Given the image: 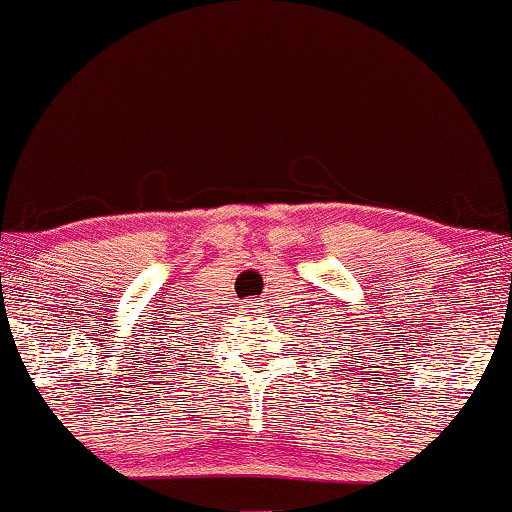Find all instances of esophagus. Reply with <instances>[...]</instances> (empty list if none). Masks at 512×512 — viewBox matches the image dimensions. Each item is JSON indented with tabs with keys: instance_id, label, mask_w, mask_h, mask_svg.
I'll use <instances>...</instances> for the list:
<instances>
[{
	"instance_id": "1",
	"label": "esophagus",
	"mask_w": 512,
	"mask_h": 512,
	"mask_svg": "<svg viewBox=\"0 0 512 512\" xmlns=\"http://www.w3.org/2000/svg\"><path fill=\"white\" fill-rule=\"evenodd\" d=\"M242 305H244V310H247V313H261L263 303H258V298H247V301H244Z\"/></svg>"
}]
</instances>
